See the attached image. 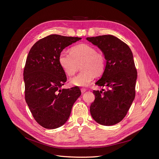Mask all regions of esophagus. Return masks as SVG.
<instances>
[{"label": "esophagus", "mask_w": 159, "mask_h": 159, "mask_svg": "<svg viewBox=\"0 0 159 159\" xmlns=\"http://www.w3.org/2000/svg\"><path fill=\"white\" fill-rule=\"evenodd\" d=\"M85 91H86V89H84V88H81V92L82 94L84 93Z\"/></svg>", "instance_id": "obj_1"}]
</instances>
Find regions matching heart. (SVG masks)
<instances>
[{"label": "heart", "instance_id": "b5f03b06", "mask_svg": "<svg viewBox=\"0 0 159 159\" xmlns=\"http://www.w3.org/2000/svg\"><path fill=\"white\" fill-rule=\"evenodd\" d=\"M70 53L63 50L59 54L58 61L65 73L72 76L79 69L81 65V72L70 80L74 86L87 87L91 83L95 75L100 76L106 67V59L101 53L88 44H80L70 49Z\"/></svg>", "mask_w": 159, "mask_h": 159}]
</instances>
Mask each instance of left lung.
I'll use <instances>...</instances> for the list:
<instances>
[{
	"instance_id": "8db88e82",
	"label": "left lung",
	"mask_w": 159,
	"mask_h": 159,
	"mask_svg": "<svg viewBox=\"0 0 159 159\" xmlns=\"http://www.w3.org/2000/svg\"><path fill=\"white\" fill-rule=\"evenodd\" d=\"M99 48L106 59V67L96 85L107 90H93L95 100L90 105L93 118L103 125H113L122 121L135 97L137 78L133 53L122 41L111 35L87 37Z\"/></svg>"
}]
</instances>
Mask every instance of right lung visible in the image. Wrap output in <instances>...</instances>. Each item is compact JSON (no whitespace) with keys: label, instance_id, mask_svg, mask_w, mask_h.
<instances>
[{"label":"right lung","instance_id":"obj_1","mask_svg":"<svg viewBox=\"0 0 159 159\" xmlns=\"http://www.w3.org/2000/svg\"><path fill=\"white\" fill-rule=\"evenodd\" d=\"M80 39L50 35L37 41L28 53L23 73L25 100L36 122L46 129L66 123L81 94L76 87L61 89L66 76L58 61L64 48Z\"/></svg>","mask_w":159,"mask_h":159}]
</instances>
